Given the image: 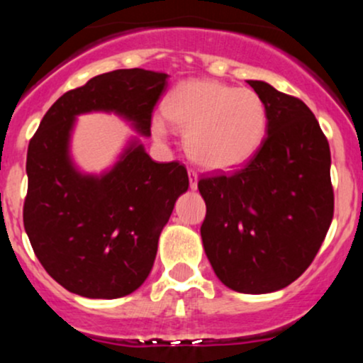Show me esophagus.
Returning <instances> with one entry per match:
<instances>
[{"instance_id":"34e87169","label":"esophagus","mask_w":363,"mask_h":363,"mask_svg":"<svg viewBox=\"0 0 363 363\" xmlns=\"http://www.w3.org/2000/svg\"><path fill=\"white\" fill-rule=\"evenodd\" d=\"M189 187L191 189H198V174L194 170H189Z\"/></svg>"}]
</instances>
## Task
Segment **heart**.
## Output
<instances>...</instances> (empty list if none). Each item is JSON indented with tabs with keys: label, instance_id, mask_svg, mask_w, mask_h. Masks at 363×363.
<instances>
[{
	"label": "heart",
	"instance_id": "b5f03b06",
	"mask_svg": "<svg viewBox=\"0 0 363 363\" xmlns=\"http://www.w3.org/2000/svg\"><path fill=\"white\" fill-rule=\"evenodd\" d=\"M162 112L152 119L155 138H167V121L184 129L187 155L208 170H230L251 160L268 131V109L256 91L210 78L179 83Z\"/></svg>",
	"mask_w": 363,
	"mask_h": 363
}]
</instances>
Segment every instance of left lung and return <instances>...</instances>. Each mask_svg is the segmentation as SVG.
Returning a JSON list of instances; mask_svg holds the SVG:
<instances>
[{
	"mask_svg": "<svg viewBox=\"0 0 363 363\" xmlns=\"http://www.w3.org/2000/svg\"><path fill=\"white\" fill-rule=\"evenodd\" d=\"M268 109L261 148L230 176L201 179V240L218 280L240 294H272L309 268L335 210L331 152L309 107L247 80Z\"/></svg>",
	"mask_w": 363,
	"mask_h": 363,
	"instance_id": "8db88e82",
	"label": "left lung"
}]
</instances>
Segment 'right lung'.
<instances>
[{
  "label": "right lung",
  "mask_w": 363,
  "mask_h": 363,
  "mask_svg": "<svg viewBox=\"0 0 363 363\" xmlns=\"http://www.w3.org/2000/svg\"><path fill=\"white\" fill-rule=\"evenodd\" d=\"M167 80L140 68L94 77L52 104L28 143L25 232L45 272L72 294L119 298L152 272L158 237L189 187L184 165L152 160L140 140ZM90 111L119 115L139 133L101 174L83 173L71 155L77 116Z\"/></svg>",
  "instance_id": "add662e5"
}]
</instances>
